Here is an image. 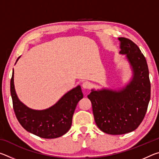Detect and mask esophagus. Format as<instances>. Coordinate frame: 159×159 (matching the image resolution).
Returning <instances> with one entry per match:
<instances>
[{"instance_id": "esophagus-1", "label": "esophagus", "mask_w": 159, "mask_h": 159, "mask_svg": "<svg viewBox=\"0 0 159 159\" xmlns=\"http://www.w3.org/2000/svg\"><path fill=\"white\" fill-rule=\"evenodd\" d=\"M82 86H83V88H84V89H89V88H90V86H91V84H90V82L85 81V82L83 83Z\"/></svg>"}]
</instances>
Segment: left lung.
Returning <instances> with one entry per match:
<instances>
[{
    "label": "left lung",
    "mask_w": 159,
    "mask_h": 159,
    "mask_svg": "<svg viewBox=\"0 0 159 159\" xmlns=\"http://www.w3.org/2000/svg\"><path fill=\"white\" fill-rule=\"evenodd\" d=\"M120 55L130 64L132 78L125 87L117 90H91L88 99L94 118L104 133L122 134L135 130L146 114L151 96V84L147 60L135 43L126 38H118Z\"/></svg>",
    "instance_id": "1"
}]
</instances>
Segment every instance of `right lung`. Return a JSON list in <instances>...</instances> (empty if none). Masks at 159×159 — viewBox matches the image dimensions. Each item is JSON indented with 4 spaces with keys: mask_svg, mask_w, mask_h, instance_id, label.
Wrapping results in <instances>:
<instances>
[{
    "mask_svg": "<svg viewBox=\"0 0 159 159\" xmlns=\"http://www.w3.org/2000/svg\"><path fill=\"white\" fill-rule=\"evenodd\" d=\"M10 93L13 109L21 125L29 133L45 139L57 138L69 131L78 102L83 98L81 88L78 85L64 94L49 108L32 109L18 98L14 85V69L10 80Z\"/></svg>",
    "mask_w": 159,
    "mask_h": 159,
    "instance_id": "add662e5",
    "label": "right lung"
}]
</instances>
